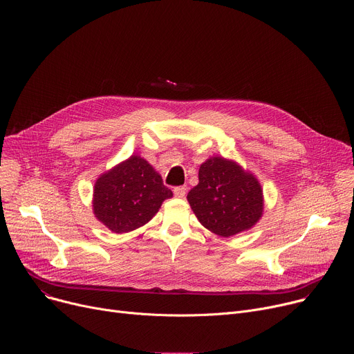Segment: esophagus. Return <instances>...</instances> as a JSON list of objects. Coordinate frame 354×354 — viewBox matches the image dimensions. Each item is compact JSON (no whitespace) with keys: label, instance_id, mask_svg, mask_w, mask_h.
Listing matches in <instances>:
<instances>
[{"label":"esophagus","instance_id":"obj_1","mask_svg":"<svg viewBox=\"0 0 354 354\" xmlns=\"http://www.w3.org/2000/svg\"><path fill=\"white\" fill-rule=\"evenodd\" d=\"M186 190H187L186 186H178V187L174 189V194H175L176 197H180V198H182V197L186 196Z\"/></svg>","mask_w":354,"mask_h":354}]
</instances>
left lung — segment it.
<instances>
[{
  "instance_id": "1",
  "label": "left lung",
  "mask_w": 354,
  "mask_h": 354,
  "mask_svg": "<svg viewBox=\"0 0 354 354\" xmlns=\"http://www.w3.org/2000/svg\"><path fill=\"white\" fill-rule=\"evenodd\" d=\"M187 201L200 224L223 238L255 227L265 209L259 179L218 156L200 165L198 183L187 193Z\"/></svg>"
}]
</instances>
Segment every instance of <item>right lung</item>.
<instances>
[{
	"mask_svg": "<svg viewBox=\"0 0 354 354\" xmlns=\"http://www.w3.org/2000/svg\"><path fill=\"white\" fill-rule=\"evenodd\" d=\"M172 196L154 167L133 154L97 176L92 212L112 232L124 234L147 224Z\"/></svg>",
	"mask_w": 354,
	"mask_h": 354,
	"instance_id": "1",
	"label": "right lung"
}]
</instances>
